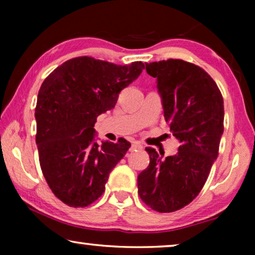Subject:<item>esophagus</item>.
Returning <instances> with one entry per match:
<instances>
[{
	"instance_id": "obj_1",
	"label": "esophagus",
	"mask_w": 255,
	"mask_h": 255,
	"mask_svg": "<svg viewBox=\"0 0 255 255\" xmlns=\"http://www.w3.org/2000/svg\"><path fill=\"white\" fill-rule=\"evenodd\" d=\"M141 148H143V146H141L139 143H136V141H132V144H131V150L141 149Z\"/></svg>"
}]
</instances>
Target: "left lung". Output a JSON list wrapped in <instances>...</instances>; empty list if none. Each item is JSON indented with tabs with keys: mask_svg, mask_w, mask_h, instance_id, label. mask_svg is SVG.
<instances>
[{
	"mask_svg": "<svg viewBox=\"0 0 255 255\" xmlns=\"http://www.w3.org/2000/svg\"><path fill=\"white\" fill-rule=\"evenodd\" d=\"M146 72L156 77L164 118L180 146L164 159L146 147L149 165L138 175V193L153 210L172 213L195 199L208 179L224 132V100L208 73L192 63L153 62Z\"/></svg>",
	"mask_w": 255,
	"mask_h": 255,
	"instance_id": "obj_1",
	"label": "left lung"
}]
</instances>
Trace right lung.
<instances>
[{"instance_id": "1", "label": "right lung", "mask_w": 255, "mask_h": 255, "mask_svg": "<svg viewBox=\"0 0 255 255\" xmlns=\"http://www.w3.org/2000/svg\"><path fill=\"white\" fill-rule=\"evenodd\" d=\"M144 68L141 62L123 66L82 56L63 63L42 82L34 112L36 143L42 174L64 204L83 208L105 192L110 172L130 143L120 138L99 145L94 124Z\"/></svg>"}]
</instances>
